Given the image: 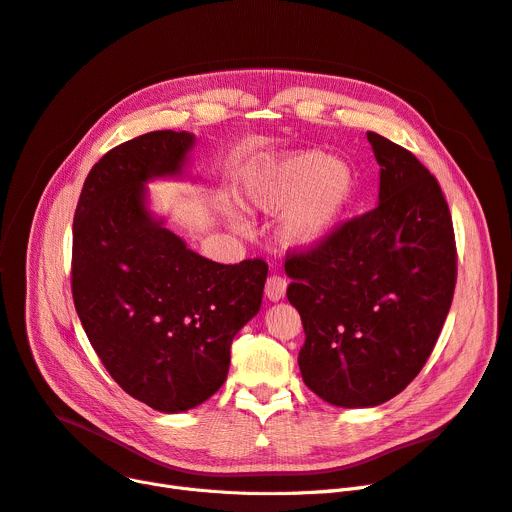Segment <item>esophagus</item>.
I'll return each instance as SVG.
<instances>
[{
  "label": "esophagus",
  "instance_id": "obj_1",
  "mask_svg": "<svg viewBox=\"0 0 512 512\" xmlns=\"http://www.w3.org/2000/svg\"><path fill=\"white\" fill-rule=\"evenodd\" d=\"M286 288H288V282L282 276L274 274V276L267 278V282H265V297L270 299L272 303H276V301L286 297Z\"/></svg>",
  "mask_w": 512,
  "mask_h": 512
}]
</instances>
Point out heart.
<instances>
[{
	"mask_svg": "<svg viewBox=\"0 0 512 512\" xmlns=\"http://www.w3.org/2000/svg\"><path fill=\"white\" fill-rule=\"evenodd\" d=\"M353 195L351 168L321 151L261 159L247 168L240 184L247 209L280 215L278 240L294 251H315L332 240L353 205ZM226 220L234 230L247 228L238 211H228Z\"/></svg>",
	"mask_w": 512,
	"mask_h": 512,
	"instance_id": "obj_1",
	"label": "heart"
}]
</instances>
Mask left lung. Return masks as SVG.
I'll use <instances>...</instances> for the list:
<instances>
[{"label":"left lung","instance_id":"1","mask_svg":"<svg viewBox=\"0 0 512 512\" xmlns=\"http://www.w3.org/2000/svg\"><path fill=\"white\" fill-rule=\"evenodd\" d=\"M380 164L373 211L284 270L305 328L303 382L334 407L369 409L405 390L446 321L456 251L438 180L407 149L367 132Z\"/></svg>","mask_w":512,"mask_h":512}]
</instances>
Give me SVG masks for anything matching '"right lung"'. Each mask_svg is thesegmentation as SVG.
<instances>
[{"mask_svg":"<svg viewBox=\"0 0 512 512\" xmlns=\"http://www.w3.org/2000/svg\"><path fill=\"white\" fill-rule=\"evenodd\" d=\"M193 132L155 130L107 151L72 224V297L120 388L159 413L199 407L226 382L230 344L261 307L267 265L215 263L166 228L147 182L184 180Z\"/></svg>","mask_w":512,"mask_h":512,"instance_id":"add662e5","label":"right lung"}]
</instances>
